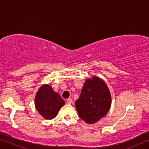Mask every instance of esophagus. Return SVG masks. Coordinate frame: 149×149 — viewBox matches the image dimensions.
Wrapping results in <instances>:
<instances>
[{"label": "esophagus", "mask_w": 149, "mask_h": 149, "mask_svg": "<svg viewBox=\"0 0 149 149\" xmlns=\"http://www.w3.org/2000/svg\"><path fill=\"white\" fill-rule=\"evenodd\" d=\"M67 104H71L73 103V101H72V100H71V99H67Z\"/></svg>", "instance_id": "obj_1"}]
</instances>
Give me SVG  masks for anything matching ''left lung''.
Wrapping results in <instances>:
<instances>
[{
  "mask_svg": "<svg viewBox=\"0 0 149 149\" xmlns=\"http://www.w3.org/2000/svg\"><path fill=\"white\" fill-rule=\"evenodd\" d=\"M111 102L110 92L106 82L93 76L84 82L75 105L79 116L86 123L93 124L107 114Z\"/></svg>",
  "mask_w": 149,
  "mask_h": 149,
  "instance_id": "8db88e82",
  "label": "left lung"
}]
</instances>
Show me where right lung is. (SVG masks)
Segmentation results:
<instances>
[{"label": "right lung", "instance_id": "add662e5", "mask_svg": "<svg viewBox=\"0 0 149 149\" xmlns=\"http://www.w3.org/2000/svg\"><path fill=\"white\" fill-rule=\"evenodd\" d=\"M35 108L45 119H52L56 116L65 101L58 93L54 92L47 84H43L37 91L35 100Z\"/></svg>", "mask_w": 149, "mask_h": 149}]
</instances>
